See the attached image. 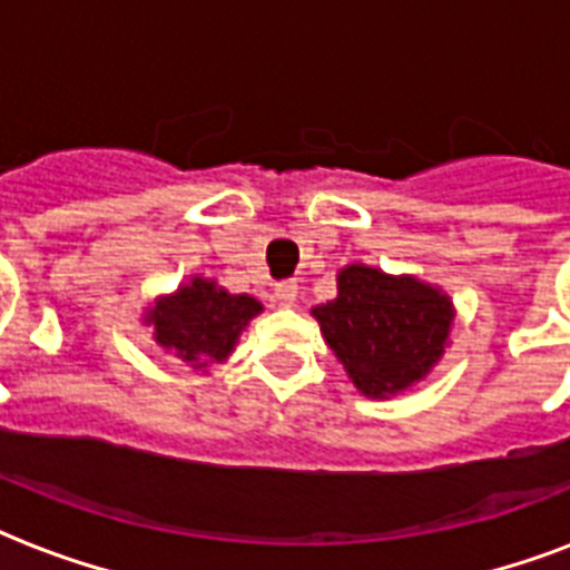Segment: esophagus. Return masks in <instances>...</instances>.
<instances>
[{"label":"esophagus","mask_w":570,"mask_h":570,"mask_svg":"<svg viewBox=\"0 0 570 570\" xmlns=\"http://www.w3.org/2000/svg\"><path fill=\"white\" fill-rule=\"evenodd\" d=\"M275 298H277V304H293L295 298H298V284H295L293 277H286V281H277Z\"/></svg>","instance_id":"esophagus-1"}]
</instances>
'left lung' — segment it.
Returning <instances> with one entry per match:
<instances>
[{"mask_svg": "<svg viewBox=\"0 0 570 570\" xmlns=\"http://www.w3.org/2000/svg\"><path fill=\"white\" fill-rule=\"evenodd\" d=\"M337 298L313 307L325 343L366 396H390L423 379L452 325V304L416 277L348 266L337 275Z\"/></svg>", "mask_w": 570, "mask_h": 570, "instance_id": "8db88e82", "label": "left lung"}]
</instances>
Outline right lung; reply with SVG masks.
I'll list each match as a JSON object with an SVG mask.
<instances>
[{
    "mask_svg": "<svg viewBox=\"0 0 570 570\" xmlns=\"http://www.w3.org/2000/svg\"><path fill=\"white\" fill-rule=\"evenodd\" d=\"M263 311L250 295H230L222 286L195 277L150 311L156 343L171 348L195 370L218 364L233 352L239 331Z\"/></svg>",
    "mask_w": 570,
    "mask_h": 570,
    "instance_id": "right-lung-1",
    "label": "right lung"
}]
</instances>
